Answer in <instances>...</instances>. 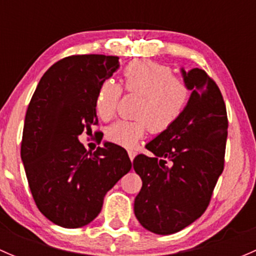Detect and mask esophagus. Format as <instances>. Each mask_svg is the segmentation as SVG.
<instances>
[{
    "label": "esophagus",
    "mask_w": 256,
    "mask_h": 256,
    "mask_svg": "<svg viewBox=\"0 0 256 256\" xmlns=\"http://www.w3.org/2000/svg\"><path fill=\"white\" fill-rule=\"evenodd\" d=\"M128 157H130L131 161H134V158H135V156H136V152L135 151H128Z\"/></svg>",
    "instance_id": "esophagus-1"
}]
</instances>
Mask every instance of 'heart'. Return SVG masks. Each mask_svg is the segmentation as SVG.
Instances as JSON below:
<instances>
[{
	"label": "heart",
	"mask_w": 256,
	"mask_h": 256,
	"mask_svg": "<svg viewBox=\"0 0 256 256\" xmlns=\"http://www.w3.org/2000/svg\"><path fill=\"white\" fill-rule=\"evenodd\" d=\"M124 86L141 95L136 120H118L106 131L110 142L132 148L147 131L164 132L178 120L187 104L190 89L172 69L152 60H134L124 68ZM121 96L120 85L112 79L100 84L95 98V112L102 120L115 115Z\"/></svg>",
	"instance_id": "b5f03b06"
}]
</instances>
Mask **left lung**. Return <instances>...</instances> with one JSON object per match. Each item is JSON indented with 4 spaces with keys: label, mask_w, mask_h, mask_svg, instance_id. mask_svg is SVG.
Returning a JSON list of instances; mask_svg holds the SVG:
<instances>
[{
    "label": "left lung",
    "mask_w": 256,
    "mask_h": 256,
    "mask_svg": "<svg viewBox=\"0 0 256 256\" xmlns=\"http://www.w3.org/2000/svg\"><path fill=\"white\" fill-rule=\"evenodd\" d=\"M182 76L192 90L187 106L170 128L146 144L134 170L142 180L135 216L152 233L182 230L208 208L224 170L228 116L218 85L203 69Z\"/></svg>",
    "instance_id": "1"
}]
</instances>
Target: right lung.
I'll use <instances>...</instances> for the list:
<instances>
[{"label":"right lung","mask_w":256,"mask_h":256,"mask_svg":"<svg viewBox=\"0 0 256 256\" xmlns=\"http://www.w3.org/2000/svg\"><path fill=\"white\" fill-rule=\"evenodd\" d=\"M118 68V56H66L43 74L28 105L20 142L26 176L40 213L63 228L94 220L108 190L132 166L121 146L105 142L90 154L78 140L98 125L96 92Z\"/></svg>","instance_id":"1"}]
</instances>
